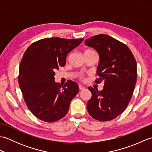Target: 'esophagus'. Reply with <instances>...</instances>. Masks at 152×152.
<instances>
[{
	"label": "esophagus",
	"instance_id": "esophagus-1",
	"mask_svg": "<svg viewBox=\"0 0 152 152\" xmlns=\"http://www.w3.org/2000/svg\"><path fill=\"white\" fill-rule=\"evenodd\" d=\"M85 89V87L83 86H79V89L80 90H83Z\"/></svg>",
	"mask_w": 152,
	"mask_h": 152
}]
</instances>
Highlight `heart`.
Returning <instances> with one entry per match:
<instances>
[{"instance_id": "b5f03b06", "label": "heart", "mask_w": 152, "mask_h": 152, "mask_svg": "<svg viewBox=\"0 0 152 152\" xmlns=\"http://www.w3.org/2000/svg\"><path fill=\"white\" fill-rule=\"evenodd\" d=\"M92 52H95V51L93 50L92 49H87L84 51V54H88V53H92ZM80 78L81 80H83V79H84V77H83V75H80Z\"/></svg>"}]
</instances>
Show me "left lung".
I'll list each match as a JSON object with an SVG mask.
<instances>
[{
	"label": "left lung",
	"mask_w": 152,
	"mask_h": 152,
	"mask_svg": "<svg viewBox=\"0 0 152 152\" xmlns=\"http://www.w3.org/2000/svg\"><path fill=\"white\" fill-rule=\"evenodd\" d=\"M85 43L99 54V78L95 82L104 83L102 91L88 88L92 96L87 109L96 120H112L124 112L131 101L137 82L136 59L125 44L108 35H95Z\"/></svg>",
	"instance_id": "1"
}]
</instances>
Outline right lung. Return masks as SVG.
<instances>
[{"label": "right lung", "mask_w": 152, "mask_h": 152, "mask_svg": "<svg viewBox=\"0 0 152 152\" xmlns=\"http://www.w3.org/2000/svg\"><path fill=\"white\" fill-rule=\"evenodd\" d=\"M83 38L59 37L34 42L23 56L18 82L28 108L42 121L51 123L65 115L70 103L79 91L76 82L64 86L55 82V74L66 64L67 55L82 43Z\"/></svg>", "instance_id": "obj_1"}]
</instances>
